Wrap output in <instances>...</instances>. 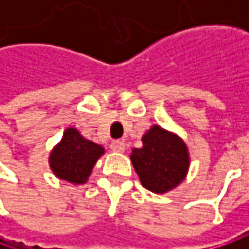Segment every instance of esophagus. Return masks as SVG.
Returning <instances> with one entry per match:
<instances>
[{
    "label": "esophagus",
    "instance_id": "obj_1",
    "mask_svg": "<svg viewBox=\"0 0 249 249\" xmlns=\"http://www.w3.org/2000/svg\"><path fill=\"white\" fill-rule=\"evenodd\" d=\"M124 148H126V145H124V142L120 141V140H113V141L110 142V149L115 151V152H123Z\"/></svg>",
    "mask_w": 249,
    "mask_h": 249
}]
</instances>
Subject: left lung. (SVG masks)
<instances>
[{"instance_id": "left-lung-1", "label": "left lung", "mask_w": 249, "mask_h": 249, "mask_svg": "<svg viewBox=\"0 0 249 249\" xmlns=\"http://www.w3.org/2000/svg\"><path fill=\"white\" fill-rule=\"evenodd\" d=\"M131 162L147 190L162 194L178 186L187 175L190 157L176 134L152 126L142 137V148H134Z\"/></svg>"}]
</instances>
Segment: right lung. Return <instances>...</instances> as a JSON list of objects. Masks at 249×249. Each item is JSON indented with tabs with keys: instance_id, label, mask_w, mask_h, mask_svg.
Here are the masks:
<instances>
[{
	"instance_id": "1",
	"label": "right lung",
	"mask_w": 249,
	"mask_h": 249,
	"mask_svg": "<svg viewBox=\"0 0 249 249\" xmlns=\"http://www.w3.org/2000/svg\"><path fill=\"white\" fill-rule=\"evenodd\" d=\"M102 154L101 145L86 140L77 130L69 127L65 130L61 142L51 151L50 166L56 177L73 184H83Z\"/></svg>"
}]
</instances>
